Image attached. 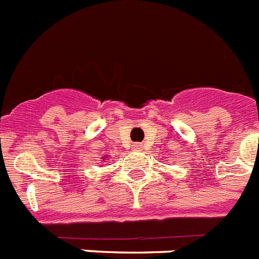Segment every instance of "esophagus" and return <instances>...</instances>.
Listing matches in <instances>:
<instances>
[{
	"label": "esophagus",
	"mask_w": 259,
	"mask_h": 259,
	"mask_svg": "<svg viewBox=\"0 0 259 259\" xmlns=\"http://www.w3.org/2000/svg\"><path fill=\"white\" fill-rule=\"evenodd\" d=\"M134 149H135V151L141 152V151H143V145H141V144H135L134 145Z\"/></svg>",
	"instance_id": "34e87169"
}]
</instances>
